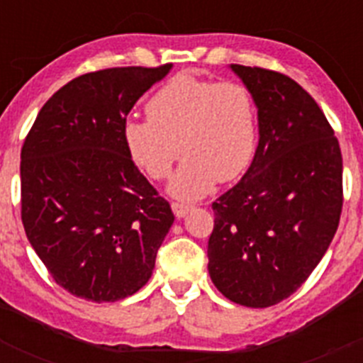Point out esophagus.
<instances>
[{"label":"esophagus","mask_w":363,"mask_h":363,"mask_svg":"<svg viewBox=\"0 0 363 363\" xmlns=\"http://www.w3.org/2000/svg\"><path fill=\"white\" fill-rule=\"evenodd\" d=\"M171 207H172V213H174V216H176V218H184L185 214L189 213V209H191V207H189V205H185V203H178V201H174V203H172Z\"/></svg>","instance_id":"1"}]
</instances>
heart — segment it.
Segmentation results:
<instances>
[{"label":"heart","mask_w":363,"mask_h":363,"mask_svg":"<svg viewBox=\"0 0 363 363\" xmlns=\"http://www.w3.org/2000/svg\"><path fill=\"white\" fill-rule=\"evenodd\" d=\"M149 120H127L123 143L149 178L165 179L179 156L169 192L179 200L209 194L216 182L238 179L258 149V107L249 86L178 74L147 101Z\"/></svg>","instance_id":"b5f03b06"}]
</instances>
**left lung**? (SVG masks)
Wrapping results in <instances>:
<instances>
[{
    "label": "left lung",
    "mask_w": 363,
    "mask_h": 363,
    "mask_svg": "<svg viewBox=\"0 0 363 363\" xmlns=\"http://www.w3.org/2000/svg\"><path fill=\"white\" fill-rule=\"evenodd\" d=\"M258 107L259 142L243 178L213 203L207 256L234 303L271 307L309 278L340 223L342 152L318 104L277 70L230 65Z\"/></svg>",
    "instance_id": "obj_1"
}]
</instances>
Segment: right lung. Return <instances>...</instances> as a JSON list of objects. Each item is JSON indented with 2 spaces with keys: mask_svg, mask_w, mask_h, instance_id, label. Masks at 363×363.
I'll return each instance as SVG.
<instances>
[{
  "mask_svg": "<svg viewBox=\"0 0 363 363\" xmlns=\"http://www.w3.org/2000/svg\"><path fill=\"white\" fill-rule=\"evenodd\" d=\"M171 70L114 67L83 74L41 107L21 147V221L57 285L116 301L149 281L171 229V205L123 143L127 114Z\"/></svg>",
  "mask_w": 363,
  "mask_h": 363,
  "instance_id": "add662e5",
  "label": "right lung"
}]
</instances>
